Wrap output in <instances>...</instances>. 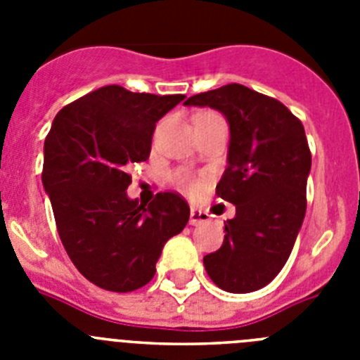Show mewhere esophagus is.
Listing matches in <instances>:
<instances>
[{"label": "esophagus", "mask_w": 360, "mask_h": 360, "mask_svg": "<svg viewBox=\"0 0 360 360\" xmlns=\"http://www.w3.org/2000/svg\"><path fill=\"white\" fill-rule=\"evenodd\" d=\"M209 212L202 211V209H191V214H189V224L191 225H202V224H209Z\"/></svg>", "instance_id": "1"}]
</instances>
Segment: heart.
Wrapping results in <instances>:
<instances>
[{
	"instance_id": "b5f03b06",
	"label": "heart",
	"mask_w": 360,
	"mask_h": 360,
	"mask_svg": "<svg viewBox=\"0 0 360 360\" xmlns=\"http://www.w3.org/2000/svg\"><path fill=\"white\" fill-rule=\"evenodd\" d=\"M174 180H176L178 186L186 187V189L195 191L196 187H198V186H196L195 180H193V178H191L187 173H176V174H174Z\"/></svg>"
}]
</instances>
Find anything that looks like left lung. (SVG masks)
I'll return each mask as SVG.
<instances>
[{
  "label": "left lung",
  "mask_w": 360,
  "mask_h": 360,
  "mask_svg": "<svg viewBox=\"0 0 360 360\" xmlns=\"http://www.w3.org/2000/svg\"><path fill=\"white\" fill-rule=\"evenodd\" d=\"M186 106L218 110L231 129L216 195L236 205V216L203 265L221 290H259L285 266L307 212L311 155L303 124L279 101L236 82L193 95Z\"/></svg>",
  "instance_id": "8db88e82"
}]
</instances>
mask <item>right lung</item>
Returning a JSON list of instances; mask_svg holds the SVG:
<instances>
[{
  "label": "right lung",
  "mask_w": 360,
  "mask_h": 360,
  "mask_svg": "<svg viewBox=\"0 0 360 360\" xmlns=\"http://www.w3.org/2000/svg\"><path fill=\"white\" fill-rule=\"evenodd\" d=\"M184 98L104 86L63 108L46 135L43 187L57 232L79 272L104 290L148 285L165 241L189 221L176 193L149 205L126 193L129 165L148 160L155 126Z\"/></svg>",
  "instance_id": "obj_1"
}]
</instances>
